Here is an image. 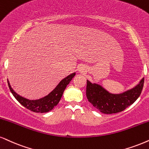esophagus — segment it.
Here are the masks:
<instances>
[{"instance_id": "obj_1", "label": "esophagus", "mask_w": 149, "mask_h": 149, "mask_svg": "<svg viewBox=\"0 0 149 149\" xmlns=\"http://www.w3.org/2000/svg\"><path fill=\"white\" fill-rule=\"evenodd\" d=\"M84 69L83 68H80L79 70V71L81 72H84Z\"/></svg>"}]
</instances>
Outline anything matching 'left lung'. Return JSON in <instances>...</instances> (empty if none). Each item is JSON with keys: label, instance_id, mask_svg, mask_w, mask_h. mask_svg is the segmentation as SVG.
<instances>
[{"label": "left lung", "instance_id": "obj_1", "mask_svg": "<svg viewBox=\"0 0 149 149\" xmlns=\"http://www.w3.org/2000/svg\"><path fill=\"white\" fill-rule=\"evenodd\" d=\"M144 78L133 88L119 94L109 93L100 84L87 80L86 97L88 102L99 111L104 114L122 112L133 104L142 93Z\"/></svg>", "mask_w": 149, "mask_h": 149}]
</instances>
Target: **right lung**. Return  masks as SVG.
<instances>
[{
  "label": "right lung",
  "instance_id": "obj_1",
  "mask_svg": "<svg viewBox=\"0 0 149 149\" xmlns=\"http://www.w3.org/2000/svg\"><path fill=\"white\" fill-rule=\"evenodd\" d=\"M75 74H76V72H73L63 79L52 92H50L46 96L38 100H28L21 96L13 90L8 79H7V84H8L11 93L21 105L34 113H43L50 111L54 108V106L57 105L66 86L68 85Z\"/></svg>",
  "mask_w": 149,
  "mask_h": 149
}]
</instances>
